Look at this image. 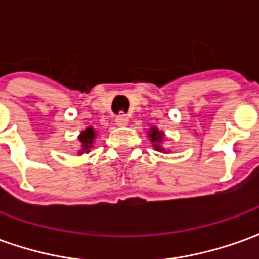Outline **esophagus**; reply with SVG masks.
Returning a JSON list of instances; mask_svg holds the SVG:
<instances>
[{
  "instance_id": "esophagus-1",
  "label": "esophagus",
  "mask_w": 259,
  "mask_h": 259,
  "mask_svg": "<svg viewBox=\"0 0 259 259\" xmlns=\"http://www.w3.org/2000/svg\"><path fill=\"white\" fill-rule=\"evenodd\" d=\"M115 122H116L118 126H126V124L129 123V118H127L126 115H119V116H116V119H115Z\"/></svg>"
}]
</instances>
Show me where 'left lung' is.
I'll list each match as a JSON object with an SVG mask.
<instances>
[{"label":"left lung","mask_w":259,"mask_h":259,"mask_svg":"<svg viewBox=\"0 0 259 259\" xmlns=\"http://www.w3.org/2000/svg\"><path fill=\"white\" fill-rule=\"evenodd\" d=\"M150 137H151V141L154 143V147H155L157 150H159V151H161L162 148H161V146H158V144L162 141V137H163L162 132H159V130L155 129V127H152L151 132H150Z\"/></svg>","instance_id":"1"}]
</instances>
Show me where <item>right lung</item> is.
<instances>
[{"mask_svg": "<svg viewBox=\"0 0 259 259\" xmlns=\"http://www.w3.org/2000/svg\"><path fill=\"white\" fill-rule=\"evenodd\" d=\"M94 137H96V133H94L93 127H87L84 132H81V135L79 136V140L81 143V146H83V148H81L83 151L89 152V148H91V146H93ZM83 151H80V154Z\"/></svg>", "mask_w": 259, "mask_h": 259, "instance_id": "1", "label": "right lung"}]
</instances>
